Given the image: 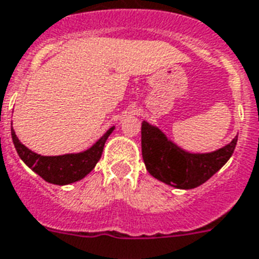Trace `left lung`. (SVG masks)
Listing matches in <instances>:
<instances>
[{"mask_svg":"<svg viewBox=\"0 0 259 259\" xmlns=\"http://www.w3.org/2000/svg\"><path fill=\"white\" fill-rule=\"evenodd\" d=\"M238 137L212 153L192 154L177 148L154 126L142 122V158L148 172L165 184L181 189L196 188L212 177L233 156Z\"/></svg>","mask_w":259,"mask_h":259,"instance_id":"1","label":"left lung"}]
</instances>
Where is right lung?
Segmentation results:
<instances>
[{
  "label": "right lung",
  "instance_id": "add662e5",
  "mask_svg": "<svg viewBox=\"0 0 259 259\" xmlns=\"http://www.w3.org/2000/svg\"><path fill=\"white\" fill-rule=\"evenodd\" d=\"M114 127H110L103 137L99 138L97 144H94L86 152L76 154H64V156H40L29 150L25 145H22L12 127V138H13L14 148L18 156L30 169L36 172L38 176L48 183L58 185H66L80 180L89 175L97 165L103 152L106 140L113 133Z\"/></svg>",
  "mask_w": 259,
  "mask_h": 259
}]
</instances>
